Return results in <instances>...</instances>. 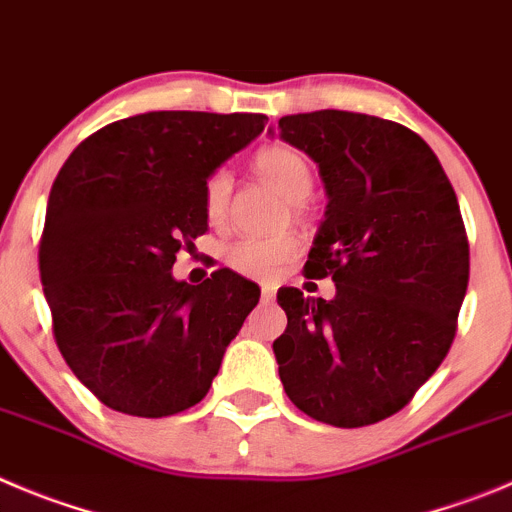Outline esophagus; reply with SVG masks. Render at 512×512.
Here are the masks:
<instances>
[{"instance_id": "34e87169", "label": "esophagus", "mask_w": 512, "mask_h": 512, "mask_svg": "<svg viewBox=\"0 0 512 512\" xmlns=\"http://www.w3.org/2000/svg\"><path fill=\"white\" fill-rule=\"evenodd\" d=\"M260 298H262V303H272V300H275V288L265 285V288H262V293H260Z\"/></svg>"}]
</instances>
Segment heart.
<instances>
[{
	"label": "heart",
	"mask_w": 512,
	"mask_h": 512,
	"mask_svg": "<svg viewBox=\"0 0 512 512\" xmlns=\"http://www.w3.org/2000/svg\"><path fill=\"white\" fill-rule=\"evenodd\" d=\"M255 169L288 199L295 217H300L303 202L313 191V171L308 161L290 146H267L255 156ZM232 186L234 179L227 169L212 171L204 181V214L214 227H222L227 222ZM295 250H298L295 234L283 232L272 237H240L224 247L222 257L234 272H240L245 278L272 280L295 255Z\"/></svg>",
	"instance_id": "1"
}]
</instances>
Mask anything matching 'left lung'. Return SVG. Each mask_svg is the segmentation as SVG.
Here are the masks:
<instances>
[{
	"label": "left lung",
	"instance_id": "8db88e82",
	"mask_svg": "<svg viewBox=\"0 0 512 512\" xmlns=\"http://www.w3.org/2000/svg\"><path fill=\"white\" fill-rule=\"evenodd\" d=\"M278 131L318 164L328 194L305 278L336 283L333 300L278 290L280 381L318 422L376 424L407 407L455 341L470 280L455 189L401 123L315 111L280 118Z\"/></svg>",
	"mask_w": 512,
	"mask_h": 512
}]
</instances>
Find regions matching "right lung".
Listing matches in <instances>:
<instances>
[{
	"label": "right lung",
	"instance_id": "1",
	"mask_svg": "<svg viewBox=\"0 0 512 512\" xmlns=\"http://www.w3.org/2000/svg\"><path fill=\"white\" fill-rule=\"evenodd\" d=\"M265 121L260 113H141L95 131L62 164L40 278L62 358L105 407L159 419L207 396L260 288L227 267L189 285L171 267L207 232V176Z\"/></svg>",
	"mask_w": 512,
	"mask_h": 512
}]
</instances>
